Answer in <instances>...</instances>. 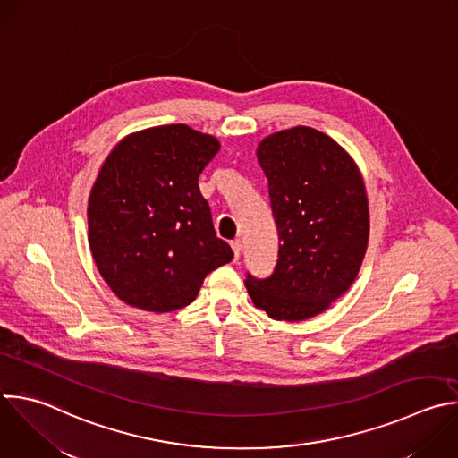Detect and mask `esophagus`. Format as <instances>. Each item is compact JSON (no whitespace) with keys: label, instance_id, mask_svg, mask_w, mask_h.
<instances>
[{"label":"esophagus","instance_id":"34e87169","mask_svg":"<svg viewBox=\"0 0 458 458\" xmlns=\"http://www.w3.org/2000/svg\"><path fill=\"white\" fill-rule=\"evenodd\" d=\"M241 248H242V242H241V239H235V241H232V250H233L235 260H239V257H241Z\"/></svg>","mask_w":458,"mask_h":458}]
</instances>
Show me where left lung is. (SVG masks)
<instances>
[{"instance_id":"obj_1","label":"left lung","mask_w":458,"mask_h":458,"mask_svg":"<svg viewBox=\"0 0 458 458\" xmlns=\"http://www.w3.org/2000/svg\"><path fill=\"white\" fill-rule=\"evenodd\" d=\"M257 160L267 178L278 230V259L267 278L246 275V289L273 320H308L356 280L369 244L363 178L327 134L298 125L266 136Z\"/></svg>"}]
</instances>
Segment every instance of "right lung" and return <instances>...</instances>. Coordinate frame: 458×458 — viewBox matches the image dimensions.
<instances>
[{"label":"right lung","instance_id":"right-lung-1","mask_svg":"<svg viewBox=\"0 0 458 458\" xmlns=\"http://www.w3.org/2000/svg\"><path fill=\"white\" fill-rule=\"evenodd\" d=\"M219 147L171 123L129 134L106 158L89 194L88 239L100 275L129 306L182 310L233 259L198 185Z\"/></svg>","mask_w":458,"mask_h":458}]
</instances>
